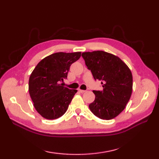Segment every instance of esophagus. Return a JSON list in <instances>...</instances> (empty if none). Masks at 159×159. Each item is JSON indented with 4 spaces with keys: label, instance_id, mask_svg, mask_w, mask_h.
<instances>
[{
    "label": "esophagus",
    "instance_id": "1",
    "mask_svg": "<svg viewBox=\"0 0 159 159\" xmlns=\"http://www.w3.org/2000/svg\"><path fill=\"white\" fill-rule=\"evenodd\" d=\"M79 92L80 93H84V92H85L86 91L85 90H83V89H79Z\"/></svg>",
    "mask_w": 159,
    "mask_h": 159
}]
</instances>
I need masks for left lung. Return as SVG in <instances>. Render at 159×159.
Masks as SVG:
<instances>
[{
	"instance_id": "obj_1",
	"label": "left lung",
	"mask_w": 159,
	"mask_h": 159,
	"mask_svg": "<svg viewBox=\"0 0 159 159\" xmlns=\"http://www.w3.org/2000/svg\"><path fill=\"white\" fill-rule=\"evenodd\" d=\"M87 68L95 80H101L102 91H93L95 100L89 107L98 117L111 120L122 111L133 91V75L129 67L119 57L97 50L82 53Z\"/></svg>"
}]
</instances>
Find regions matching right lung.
<instances>
[{"instance_id":"right-lung-1","label":"right lung","mask_w":159,"mask_h":159,"mask_svg":"<svg viewBox=\"0 0 159 159\" xmlns=\"http://www.w3.org/2000/svg\"><path fill=\"white\" fill-rule=\"evenodd\" d=\"M81 52H56L40 61L29 81V92L36 111L47 120H55L66 112L76 89L64 87L70 66Z\"/></svg>"}]
</instances>
